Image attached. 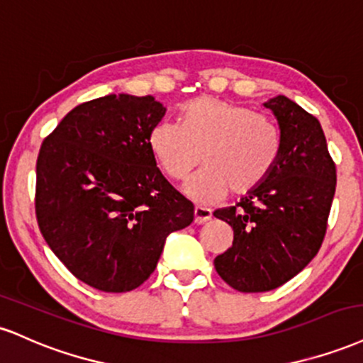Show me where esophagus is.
Masks as SVG:
<instances>
[{"instance_id": "esophagus-1", "label": "esophagus", "mask_w": 363, "mask_h": 363, "mask_svg": "<svg viewBox=\"0 0 363 363\" xmlns=\"http://www.w3.org/2000/svg\"><path fill=\"white\" fill-rule=\"evenodd\" d=\"M194 219H195V224H203L207 223V220L212 219V211L207 207H200L197 206L194 211Z\"/></svg>"}]
</instances>
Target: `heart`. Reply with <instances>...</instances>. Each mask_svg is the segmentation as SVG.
<instances>
[{
  "instance_id": "obj_1",
  "label": "heart",
  "mask_w": 363,
  "mask_h": 363,
  "mask_svg": "<svg viewBox=\"0 0 363 363\" xmlns=\"http://www.w3.org/2000/svg\"><path fill=\"white\" fill-rule=\"evenodd\" d=\"M149 147L161 169L182 180L200 163L183 190L199 203H216L257 190L280 151L277 127L263 115L233 101L202 96L183 106L182 122L161 121L149 132Z\"/></svg>"
}]
</instances>
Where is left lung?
<instances>
[{
    "label": "left lung",
    "instance_id": "left-lung-1",
    "mask_svg": "<svg viewBox=\"0 0 363 363\" xmlns=\"http://www.w3.org/2000/svg\"><path fill=\"white\" fill-rule=\"evenodd\" d=\"M277 118L280 151L268 178L217 219L233 228V246L216 257L225 284L240 292L274 291L318 255L336 189V168L316 117L291 98L263 104Z\"/></svg>",
    "mask_w": 363,
    "mask_h": 363
}]
</instances>
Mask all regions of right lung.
I'll use <instances>...</instances> for the list:
<instances>
[{
    "mask_svg": "<svg viewBox=\"0 0 363 363\" xmlns=\"http://www.w3.org/2000/svg\"><path fill=\"white\" fill-rule=\"evenodd\" d=\"M164 113L151 95L110 93L72 108L42 143L38 228L67 270L98 291L138 289L168 234L194 220V203L169 185L149 147Z\"/></svg>",
    "mask_w": 363,
    "mask_h": 363,
    "instance_id": "obj_1",
    "label": "right lung"
}]
</instances>
